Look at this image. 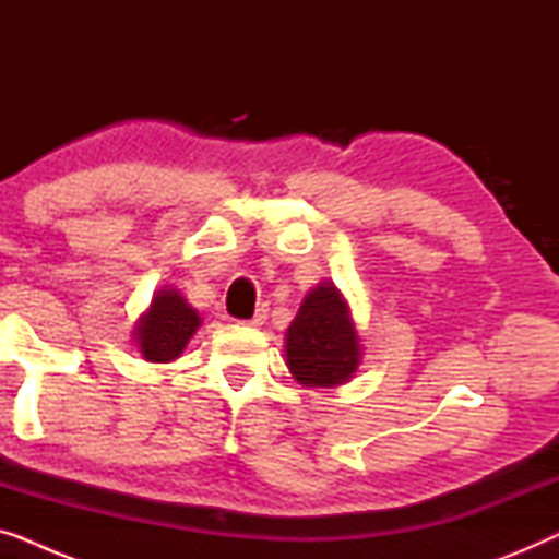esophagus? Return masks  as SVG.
I'll list each match as a JSON object with an SVG mask.
<instances>
[{
  "instance_id": "34e87169",
  "label": "esophagus",
  "mask_w": 559,
  "mask_h": 559,
  "mask_svg": "<svg viewBox=\"0 0 559 559\" xmlns=\"http://www.w3.org/2000/svg\"><path fill=\"white\" fill-rule=\"evenodd\" d=\"M264 320H266V308H264V305H262V308H259V310H257V316H254V318H251V320H243V323H241V325H249V328H259V325H262V323H264Z\"/></svg>"
}]
</instances>
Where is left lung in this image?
<instances>
[{
  "label": "left lung",
  "mask_w": 559,
  "mask_h": 559,
  "mask_svg": "<svg viewBox=\"0 0 559 559\" xmlns=\"http://www.w3.org/2000/svg\"><path fill=\"white\" fill-rule=\"evenodd\" d=\"M361 358V335L348 300L333 282H318L285 333L289 373L308 389H335L356 377Z\"/></svg>",
  "instance_id": "8db88e82"
}]
</instances>
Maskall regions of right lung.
<instances>
[{
    "mask_svg": "<svg viewBox=\"0 0 559 559\" xmlns=\"http://www.w3.org/2000/svg\"><path fill=\"white\" fill-rule=\"evenodd\" d=\"M203 325L201 312L190 308L180 289L165 285L155 289L150 308L134 323V346L150 364H173L182 356L190 338Z\"/></svg>",
    "mask_w": 559,
    "mask_h": 559,
    "instance_id": "1",
    "label": "right lung"
}]
</instances>
